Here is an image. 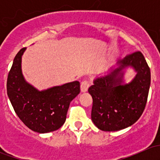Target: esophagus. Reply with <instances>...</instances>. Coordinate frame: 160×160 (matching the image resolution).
I'll return each mask as SVG.
<instances>
[{
    "mask_svg": "<svg viewBox=\"0 0 160 160\" xmlns=\"http://www.w3.org/2000/svg\"><path fill=\"white\" fill-rule=\"evenodd\" d=\"M89 87H90L89 81H88V80H83V81H82L81 83H80V90H81V92L84 93V92L88 91Z\"/></svg>",
    "mask_w": 160,
    "mask_h": 160,
    "instance_id": "34e87169",
    "label": "esophagus"
}]
</instances>
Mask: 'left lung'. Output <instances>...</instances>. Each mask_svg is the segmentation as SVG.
<instances>
[{
  "mask_svg": "<svg viewBox=\"0 0 160 160\" xmlns=\"http://www.w3.org/2000/svg\"><path fill=\"white\" fill-rule=\"evenodd\" d=\"M118 67L93 80L88 92L93 98L91 119L99 129L114 132L131 126L138 120L147 102L151 81L150 69L142 53L135 52L118 62ZM131 66L135 78L123 83V70Z\"/></svg>",
  "mask_w": 160,
  "mask_h": 160,
  "instance_id": "1",
  "label": "left lung"
}]
</instances>
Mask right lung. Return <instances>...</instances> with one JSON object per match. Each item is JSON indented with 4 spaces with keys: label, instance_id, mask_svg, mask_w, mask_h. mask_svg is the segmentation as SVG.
Instances as JSON below:
<instances>
[{
    "label": "right lung",
    "instance_id": "add662e5",
    "mask_svg": "<svg viewBox=\"0 0 160 160\" xmlns=\"http://www.w3.org/2000/svg\"><path fill=\"white\" fill-rule=\"evenodd\" d=\"M22 48L14 57L7 80V93L22 122L34 132L47 133L65 122L71 101L80 93V82L73 81L39 91L25 81L22 72Z\"/></svg>",
    "mask_w": 160,
    "mask_h": 160
}]
</instances>
